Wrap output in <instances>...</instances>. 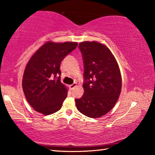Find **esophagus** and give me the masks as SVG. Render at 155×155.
<instances>
[{
  "label": "esophagus",
  "instance_id": "1",
  "mask_svg": "<svg viewBox=\"0 0 155 155\" xmlns=\"http://www.w3.org/2000/svg\"><path fill=\"white\" fill-rule=\"evenodd\" d=\"M77 83H74L73 84H71V85H70V88L71 90H72V89L74 88V87H75L76 86H77Z\"/></svg>",
  "mask_w": 155,
  "mask_h": 155
}]
</instances>
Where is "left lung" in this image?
<instances>
[{"instance_id":"obj_1","label":"left lung","mask_w":155,"mask_h":155,"mask_svg":"<svg viewBox=\"0 0 155 155\" xmlns=\"http://www.w3.org/2000/svg\"><path fill=\"white\" fill-rule=\"evenodd\" d=\"M84 63V94L76 99L80 113L97 118L114 107L122 89L120 70L110 50L96 41H82L78 45Z\"/></svg>"}]
</instances>
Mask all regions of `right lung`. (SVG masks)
I'll use <instances>...</instances> for the list:
<instances>
[{"mask_svg": "<svg viewBox=\"0 0 155 155\" xmlns=\"http://www.w3.org/2000/svg\"><path fill=\"white\" fill-rule=\"evenodd\" d=\"M77 45L75 41H48L28 62L22 87L28 102L36 111L47 115L61 109L68 92L61 81V63Z\"/></svg>", "mask_w": 155, "mask_h": 155, "instance_id": "1", "label": "right lung"}]
</instances>
